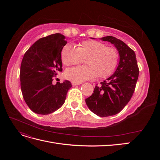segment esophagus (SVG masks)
Segmentation results:
<instances>
[{"label": "esophagus", "mask_w": 160, "mask_h": 160, "mask_svg": "<svg viewBox=\"0 0 160 160\" xmlns=\"http://www.w3.org/2000/svg\"><path fill=\"white\" fill-rule=\"evenodd\" d=\"M82 83H77V82H72V85H80Z\"/></svg>", "instance_id": "esophagus-1"}]
</instances>
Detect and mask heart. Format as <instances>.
<instances>
[{
  "mask_svg": "<svg viewBox=\"0 0 160 160\" xmlns=\"http://www.w3.org/2000/svg\"><path fill=\"white\" fill-rule=\"evenodd\" d=\"M61 60L66 66L78 65L85 59V65L65 71V77L71 81L81 83L98 76L105 78L112 74L117 67L119 52L113 47L105 46L98 41H85L77 45H65L61 51Z\"/></svg>",
  "mask_w": 160,
  "mask_h": 160,
  "instance_id": "heart-1",
  "label": "heart"
}]
</instances>
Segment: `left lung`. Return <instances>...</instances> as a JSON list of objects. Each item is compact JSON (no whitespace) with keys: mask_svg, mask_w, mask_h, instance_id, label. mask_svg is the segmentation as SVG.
Masks as SVG:
<instances>
[{"mask_svg":"<svg viewBox=\"0 0 160 160\" xmlns=\"http://www.w3.org/2000/svg\"><path fill=\"white\" fill-rule=\"evenodd\" d=\"M101 40L113 44L119 55L114 73L96 85L93 93L85 99L92 112L103 118L118 114L128 103L136 86L139 68L135 52L124 42L112 36Z\"/></svg>","mask_w":160,"mask_h":160,"instance_id":"left-lung-1","label":"left lung"}]
</instances>
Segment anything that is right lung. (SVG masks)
Listing matches in <instances>:
<instances>
[{"mask_svg":"<svg viewBox=\"0 0 160 160\" xmlns=\"http://www.w3.org/2000/svg\"><path fill=\"white\" fill-rule=\"evenodd\" d=\"M67 44L66 37L52 34L37 41L24 55L20 79L23 98L33 112L48 115L64 104L69 81L52 84V77L62 71L61 53Z\"/></svg>","mask_w":160,"mask_h":160,"instance_id":"obj_1","label":"right lung"}]
</instances>
